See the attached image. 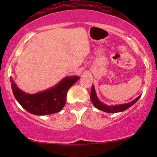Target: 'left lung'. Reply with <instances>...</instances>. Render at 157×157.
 I'll use <instances>...</instances> for the list:
<instances>
[{
	"label": "left lung",
	"mask_w": 157,
	"mask_h": 157,
	"mask_svg": "<svg viewBox=\"0 0 157 157\" xmlns=\"http://www.w3.org/2000/svg\"><path fill=\"white\" fill-rule=\"evenodd\" d=\"M140 96H139L134 100H133L131 102H128V103L120 104V105H108L99 100V98L97 97V95H96V90H95V87L93 85L92 86L91 93H90V99H91V102H93V105L96 109H99V110H101L105 112H108V113H116V112H121L126 110V109L132 106L135 102H137V101L140 99Z\"/></svg>",
	"instance_id": "left-lung-1"
}]
</instances>
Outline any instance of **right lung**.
I'll use <instances>...</instances> for the list:
<instances>
[{
  "instance_id": "add662e5",
  "label": "right lung",
  "mask_w": 157,
  "mask_h": 157,
  "mask_svg": "<svg viewBox=\"0 0 157 157\" xmlns=\"http://www.w3.org/2000/svg\"><path fill=\"white\" fill-rule=\"evenodd\" d=\"M80 77L71 76L63 78L53 87L36 94H29L22 91L10 77L13 93L17 102L29 113L36 115H46L60 112L66 103V96L69 88Z\"/></svg>"
}]
</instances>
